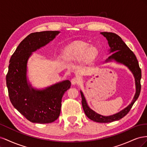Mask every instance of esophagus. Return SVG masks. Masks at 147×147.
<instances>
[{"instance_id": "obj_1", "label": "esophagus", "mask_w": 147, "mask_h": 147, "mask_svg": "<svg viewBox=\"0 0 147 147\" xmlns=\"http://www.w3.org/2000/svg\"><path fill=\"white\" fill-rule=\"evenodd\" d=\"M80 80L78 77H74L71 80V83H72V84H76L80 83Z\"/></svg>"}]
</instances>
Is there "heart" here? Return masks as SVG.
Listing matches in <instances>:
<instances>
[{"label":"heart","instance_id":"1","mask_svg":"<svg viewBox=\"0 0 147 147\" xmlns=\"http://www.w3.org/2000/svg\"><path fill=\"white\" fill-rule=\"evenodd\" d=\"M90 47L88 43L82 42H76L71 44L64 51V56L67 60H75L82 58L86 56L91 58L95 55V50Z\"/></svg>","mask_w":147,"mask_h":147}]
</instances>
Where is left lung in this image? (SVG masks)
<instances>
[{"label": "left lung", "instance_id": "8db88e82", "mask_svg": "<svg viewBox=\"0 0 147 147\" xmlns=\"http://www.w3.org/2000/svg\"><path fill=\"white\" fill-rule=\"evenodd\" d=\"M100 34L106 37L107 40H108L109 47H110V53H113L112 55L108 57V59H106L105 62L115 60L117 63H121L127 66L134 75L136 88V94L131 103L127 107L120 111L119 112L107 117L102 116V115L97 113L89 107L85 97H84L83 92L80 91L83 109L87 117L96 122L110 123L119 120L124 116H126L131 109L133 104L138 99L141 90L140 79L142 77V72L139 63H138L134 53L129 48L119 35L115 33L107 32H100Z\"/></svg>", "mask_w": 147, "mask_h": 147}]
</instances>
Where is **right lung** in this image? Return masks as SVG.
Wrapping results in <instances>:
<instances>
[{"label": "right lung", "instance_id": "right-lung-1", "mask_svg": "<svg viewBox=\"0 0 147 147\" xmlns=\"http://www.w3.org/2000/svg\"><path fill=\"white\" fill-rule=\"evenodd\" d=\"M60 32L43 31L28 35L12 55L6 76L8 96L13 107L32 123H50L58 118L62 97L70 88L69 80L56 83L44 90L33 88L26 72L32 53L46 45Z\"/></svg>", "mask_w": 147, "mask_h": 147}]
</instances>
